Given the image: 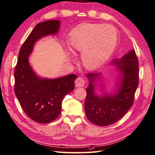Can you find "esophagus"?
I'll list each match as a JSON object with an SVG mask.
<instances>
[{
  "label": "esophagus",
  "mask_w": 155,
  "mask_h": 155,
  "mask_svg": "<svg viewBox=\"0 0 155 155\" xmlns=\"http://www.w3.org/2000/svg\"><path fill=\"white\" fill-rule=\"evenodd\" d=\"M75 84L76 87H83L85 85V80L82 78L79 77L75 80Z\"/></svg>",
  "instance_id": "34e87169"
}]
</instances>
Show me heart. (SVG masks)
Here are the masks:
<instances>
[{"instance_id": "heart-1", "label": "heart", "mask_w": 155, "mask_h": 155, "mask_svg": "<svg viewBox=\"0 0 155 155\" xmlns=\"http://www.w3.org/2000/svg\"><path fill=\"white\" fill-rule=\"evenodd\" d=\"M117 34L109 25L84 23L69 34V45L74 52H81L83 65L89 70L98 68L115 50Z\"/></svg>"}]
</instances>
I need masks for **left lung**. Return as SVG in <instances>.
Segmentation results:
<instances>
[{
    "instance_id": "8db88e82",
    "label": "left lung",
    "mask_w": 155,
    "mask_h": 155,
    "mask_svg": "<svg viewBox=\"0 0 155 155\" xmlns=\"http://www.w3.org/2000/svg\"><path fill=\"white\" fill-rule=\"evenodd\" d=\"M119 77L114 93L95 94V81L101 74H87L89 85L86 88L84 109L87 118L95 125L107 126L119 121L132 106L138 85V61L136 52L130 51L120 59H114Z\"/></svg>"
}]
</instances>
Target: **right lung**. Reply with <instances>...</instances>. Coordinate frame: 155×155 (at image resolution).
<instances>
[{"label":"right lung","instance_id":"right-lung-1","mask_svg":"<svg viewBox=\"0 0 155 155\" xmlns=\"http://www.w3.org/2000/svg\"><path fill=\"white\" fill-rule=\"evenodd\" d=\"M59 20H48L37 24L23 44L15 69V93L23 110L32 120L47 124L56 119L61 111L65 96L74 89L75 74L48 79L36 75L28 57L38 40L59 31Z\"/></svg>","mask_w":155,"mask_h":155}]
</instances>
